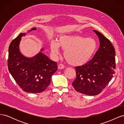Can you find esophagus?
Returning a JSON list of instances; mask_svg holds the SVG:
<instances>
[{
  "label": "esophagus",
  "mask_w": 124,
  "mask_h": 124,
  "mask_svg": "<svg viewBox=\"0 0 124 124\" xmlns=\"http://www.w3.org/2000/svg\"><path fill=\"white\" fill-rule=\"evenodd\" d=\"M58 68L59 69H63V68H65V66L63 64H62V63H60V64L58 66Z\"/></svg>",
  "instance_id": "34e87169"
}]
</instances>
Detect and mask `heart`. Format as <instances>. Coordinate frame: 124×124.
Instances as JSON below:
<instances>
[{
	"mask_svg": "<svg viewBox=\"0 0 124 124\" xmlns=\"http://www.w3.org/2000/svg\"><path fill=\"white\" fill-rule=\"evenodd\" d=\"M58 47L64 51L63 56L69 64L80 66L91 59L96 51L97 43L92 38L79 35H64L59 37L57 43H51V51L54 55L59 53Z\"/></svg>",
	"mask_w": 124,
	"mask_h": 124,
	"instance_id": "b5f03b06",
	"label": "heart"
}]
</instances>
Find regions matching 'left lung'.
Listing matches in <instances>:
<instances>
[{"mask_svg": "<svg viewBox=\"0 0 124 124\" xmlns=\"http://www.w3.org/2000/svg\"><path fill=\"white\" fill-rule=\"evenodd\" d=\"M100 41L99 49L85 64L75 67L77 77L72 82L76 91L85 95H98L115 74V51L111 41L102 33L93 30Z\"/></svg>", "mask_w": 124, "mask_h": 124, "instance_id": "left-lung-1", "label": "left lung"}]
</instances>
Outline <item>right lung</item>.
<instances>
[{
    "label": "right lung",
    "mask_w": 124,
    "mask_h": 124,
    "mask_svg": "<svg viewBox=\"0 0 124 124\" xmlns=\"http://www.w3.org/2000/svg\"><path fill=\"white\" fill-rule=\"evenodd\" d=\"M34 30L36 28H33L29 31ZM24 36L25 33H20L10 44L8 69L24 91L31 93L42 92L50 85L52 75L57 70V64L42 52L32 58L22 55L19 50V44L21 37ZM43 50L42 48L41 51Z\"/></svg>",
    "instance_id": "1"
}]
</instances>
